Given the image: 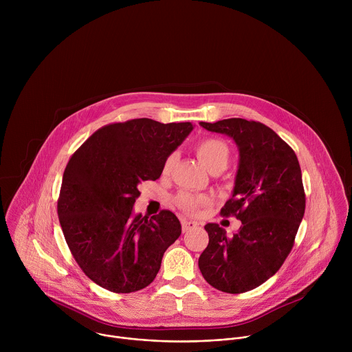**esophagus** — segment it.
<instances>
[{"label":"esophagus","mask_w":352,"mask_h":352,"mask_svg":"<svg viewBox=\"0 0 352 352\" xmlns=\"http://www.w3.org/2000/svg\"><path fill=\"white\" fill-rule=\"evenodd\" d=\"M181 226H182V232H188L189 230L197 227V223L192 220H181Z\"/></svg>","instance_id":"1"}]
</instances>
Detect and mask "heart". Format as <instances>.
I'll return each instance as SVG.
<instances>
[{"label":"heart","mask_w":352,"mask_h":352,"mask_svg":"<svg viewBox=\"0 0 352 352\" xmlns=\"http://www.w3.org/2000/svg\"><path fill=\"white\" fill-rule=\"evenodd\" d=\"M196 156L202 164L213 174L223 173L231 160V150L226 140L220 138H206L200 140L195 147ZM174 166V155H170L163 164V174H170ZM175 205L179 210L196 214L202 209L212 205V199L206 195H197L190 192H179L175 196Z\"/></svg>","instance_id":"1"}]
</instances>
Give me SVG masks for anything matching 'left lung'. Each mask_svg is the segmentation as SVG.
<instances>
[{
    "mask_svg": "<svg viewBox=\"0 0 352 352\" xmlns=\"http://www.w3.org/2000/svg\"><path fill=\"white\" fill-rule=\"evenodd\" d=\"M200 125L231 136L239 148L234 193L221 216L242 226L230 238L219 224H206L209 245L199 269L216 289L242 294L267 281L289 255L305 213L302 174L294 150L262 122L228 118Z\"/></svg>",
    "mask_w": 352,
    "mask_h": 352,
    "instance_id": "1",
    "label": "left lung"
}]
</instances>
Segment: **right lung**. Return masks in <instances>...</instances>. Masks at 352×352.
<instances>
[{
    "label": "right lung",
    "instance_id": "obj_1",
    "mask_svg": "<svg viewBox=\"0 0 352 352\" xmlns=\"http://www.w3.org/2000/svg\"><path fill=\"white\" fill-rule=\"evenodd\" d=\"M192 129L190 122L150 118L114 122L97 129L71 156L58 219L74 259L97 285L128 294L156 278L181 224L170 210L133 217L138 184L160 178L164 160Z\"/></svg>",
    "mask_w": 352,
    "mask_h": 352
}]
</instances>
